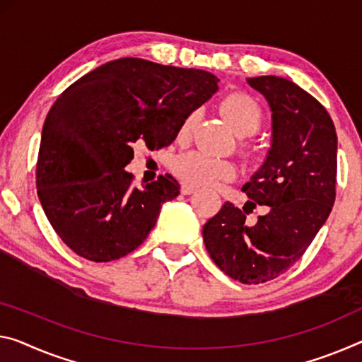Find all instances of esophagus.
I'll return each mask as SVG.
<instances>
[{
  "mask_svg": "<svg viewBox=\"0 0 362 362\" xmlns=\"http://www.w3.org/2000/svg\"><path fill=\"white\" fill-rule=\"evenodd\" d=\"M196 186H192V185H189V182H182L181 185V194H185V196H189V194H192V192H196Z\"/></svg>",
  "mask_w": 362,
  "mask_h": 362,
  "instance_id": "1",
  "label": "esophagus"
}]
</instances>
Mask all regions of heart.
Listing matches in <instances>:
<instances>
[{"label": "heart", "instance_id": "obj_1", "mask_svg": "<svg viewBox=\"0 0 362 362\" xmlns=\"http://www.w3.org/2000/svg\"><path fill=\"white\" fill-rule=\"evenodd\" d=\"M221 111L235 127L239 136H252L260 129L264 121L262 107L246 93H230L221 102ZM197 111L189 113L177 131V139L186 141L196 126ZM247 152L251 148H246ZM173 171L177 177L192 186H214L218 181L230 180L235 176V165L225 158L192 150L180 155L173 163Z\"/></svg>", "mask_w": 362, "mask_h": 362}]
</instances>
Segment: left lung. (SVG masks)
<instances>
[{
    "instance_id": "left-lung-1",
    "label": "left lung",
    "mask_w": 362,
    "mask_h": 362,
    "mask_svg": "<svg viewBox=\"0 0 362 362\" xmlns=\"http://www.w3.org/2000/svg\"><path fill=\"white\" fill-rule=\"evenodd\" d=\"M272 110L274 139L265 163L243 191V209L226 202L204 225L205 247L228 276L259 285L296 264L325 223L335 202L337 132L324 105L294 82L249 77ZM264 204L255 224L245 216Z\"/></svg>"
}]
</instances>
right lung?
<instances>
[{
    "instance_id": "1",
    "label": "right lung",
    "mask_w": 362,
    "mask_h": 362,
    "mask_svg": "<svg viewBox=\"0 0 362 362\" xmlns=\"http://www.w3.org/2000/svg\"><path fill=\"white\" fill-rule=\"evenodd\" d=\"M216 82L207 71L121 58L61 93L43 124L35 177L47 218L72 252L111 262L141 246L180 185L165 175L136 187L124 170L134 146H170Z\"/></svg>"
}]
</instances>
